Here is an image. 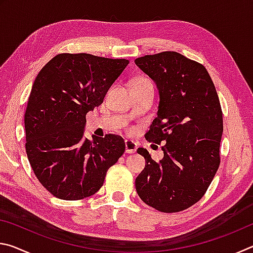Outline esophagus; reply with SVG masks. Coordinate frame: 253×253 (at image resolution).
Instances as JSON below:
<instances>
[{"instance_id": "1", "label": "esophagus", "mask_w": 253, "mask_h": 253, "mask_svg": "<svg viewBox=\"0 0 253 253\" xmlns=\"http://www.w3.org/2000/svg\"><path fill=\"white\" fill-rule=\"evenodd\" d=\"M125 146H126V152H127L128 154H134V153H136L137 146H136V143L132 142V140H126V142H125Z\"/></svg>"}]
</instances>
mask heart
<instances>
[{"instance_id":"b5f03b06","label":"heart","mask_w":253,"mask_h":253,"mask_svg":"<svg viewBox=\"0 0 253 253\" xmlns=\"http://www.w3.org/2000/svg\"><path fill=\"white\" fill-rule=\"evenodd\" d=\"M143 80H146V79H137L136 81H134V83H137V81H143Z\"/></svg>"}]
</instances>
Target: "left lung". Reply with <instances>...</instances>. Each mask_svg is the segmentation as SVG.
Segmentation results:
<instances>
[{
  "label": "left lung",
  "mask_w": 253,
  "mask_h": 253,
  "mask_svg": "<svg viewBox=\"0 0 253 253\" xmlns=\"http://www.w3.org/2000/svg\"><path fill=\"white\" fill-rule=\"evenodd\" d=\"M135 63L160 92L157 117L145 138L165 143L160 162L147 149H137L146 161L135 182L137 194L157 211L181 212L203 198L220 166L219 96L205 67L175 51L144 55Z\"/></svg>",
  "instance_id": "left-lung-1"
}]
</instances>
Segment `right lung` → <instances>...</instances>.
Returning a JSON list of instances; mask_svg holds the SVG:
<instances>
[{"mask_svg":"<svg viewBox=\"0 0 253 253\" xmlns=\"http://www.w3.org/2000/svg\"><path fill=\"white\" fill-rule=\"evenodd\" d=\"M129 63L89 53H59L34 80L24 114L25 151L37 178L55 198L77 201L104 184L125 153L123 137L84 138L85 115L99 106Z\"/></svg>","mask_w":253,"mask_h":253,"instance_id":"1","label":"right lung"}]
</instances>
